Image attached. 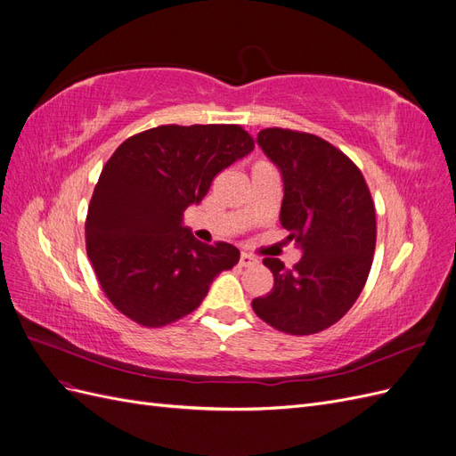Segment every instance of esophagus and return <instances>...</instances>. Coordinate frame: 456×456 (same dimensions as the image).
Returning <instances> with one entry per match:
<instances>
[{"instance_id": "34e87169", "label": "esophagus", "mask_w": 456, "mask_h": 456, "mask_svg": "<svg viewBox=\"0 0 456 456\" xmlns=\"http://www.w3.org/2000/svg\"><path fill=\"white\" fill-rule=\"evenodd\" d=\"M256 262H258V258L253 256L251 253H241V256H240L241 266H253V265H256Z\"/></svg>"}]
</instances>
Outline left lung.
Segmentation results:
<instances>
[{
  "label": "left lung",
  "mask_w": 456,
  "mask_h": 456,
  "mask_svg": "<svg viewBox=\"0 0 456 456\" xmlns=\"http://www.w3.org/2000/svg\"><path fill=\"white\" fill-rule=\"evenodd\" d=\"M256 144L280 169V223L302 256L293 270L265 258L273 289L253 300V310L283 333H320L352 308L367 281L375 205L362 171L320 136L273 127L260 131Z\"/></svg>",
  "instance_id": "left-lung-1"
}]
</instances>
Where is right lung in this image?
Returning a JSON list of instances; mask_svg holds the SVG:
<instances>
[{
    "mask_svg": "<svg viewBox=\"0 0 456 456\" xmlns=\"http://www.w3.org/2000/svg\"><path fill=\"white\" fill-rule=\"evenodd\" d=\"M253 148L240 126H159L119 144L94 186L86 236L96 278L121 314L144 327L173 323L238 265V247L198 241L183 216Z\"/></svg>",
    "mask_w": 456,
    "mask_h": 456,
    "instance_id": "add662e5",
    "label": "right lung"
}]
</instances>
